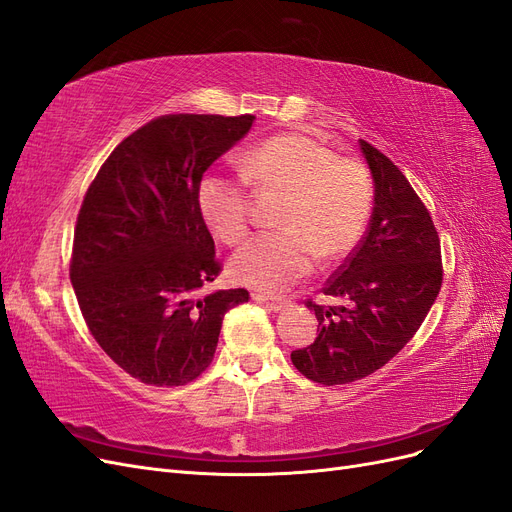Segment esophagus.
Listing matches in <instances>:
<instances>
[{"label":"esophagus","mask_w":512,"mask_h":512,"mask_svg":"<svg viewBox=\"0 0 512 512\" xmlns=\"http://www.w3.org/2000/svg\"><path fill=\"white\" fill-rule=\"evenodd\" d=\"M253 300L257 302V304H263L266 308H270V310H283L285 308V300H278V298H270V295H263V293H253Z\"/></svg>","instance_id":"34e87169"}]
</instances>
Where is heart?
<instances>
[{"instance_id": "1", "label": "heart", "mask_w": 512, "mask_h": 512, "mask_svg": "<svg viewBox=\"0 0 512 512\" xmlns=\"http://www.w3.org/2000/svg\"><path fill=\"white\" fill-rule=\"evenodd\" d=\"M240 174L257 191L285 193L278 232L259 234L229 261L234 283L278 293L315 268L317 255H349L366 232L374 187L370 172L353 159L302 134L263 140L240 157ZM240 178L210 172L197 189L202 217L221 242L240 244L251 225L249 193Z\"/></svg>"}]
</instances>
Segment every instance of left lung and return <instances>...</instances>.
Wrapping results in <instances>:
<instances>
[{
	"mask_svg": "<svg viewBox=\"0 0 512 512\" xmlns=\"http://www.w3.org/2000/svg\"><path fill=\"white\" fill-rule=\"evenodd\" d=\"M374 178L366 236L327 280L323 293L349 306L315 310L319 336L291 353L293 366L321 385L359 381L417 334L442 285L440 238L421 197L378 148L359 140Z\"/></svg>",
	"mask_w": 512,
	"mask_h": 512,
	"instance_id": "1",
	"label": "left lung"
}]
</instances>
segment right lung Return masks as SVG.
Instances as JSON below:
<instances>
[{
  "instance_id": "right-lung-1",
  "label": "right lung",
  "mask_w": 512,
  "mask_h": 512,
  "mask_svg": "<svg viewBox=\"0 0 512 512\" xmlns=\"http://www.w3.org/2000/svg\"><path fill=\"white\" fill-rule=\"evenodd\" d=\"M253 121L157 117L114 148L82 200L70 261L80 312L104 353L144 385L195 381L225 312L249 302L246 289L197 298L221 274L197 189Z\"/></svg>"
}]
</instances>
